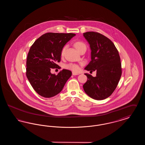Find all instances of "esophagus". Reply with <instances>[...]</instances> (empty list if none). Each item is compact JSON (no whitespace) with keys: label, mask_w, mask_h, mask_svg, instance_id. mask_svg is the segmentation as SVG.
<instances>
[{"label":"esophagus","mask_w":145,"mask_h":145,"mask_svg":"<svg viewBox=\"0 0 145 145\" xmlns=\"http://www.w3.org/2000/svg\"><path fill=\"white\" fill-rule=\"evenodd\" d=\"M78 74H79L78 73H76V72H72V75H73V76H76V75H78Z\"/></svg>","instance_id":"1"}]
</instances>
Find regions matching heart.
Segmentation results:
<instances>
[{
  "instance_id": "heart-1",
  "label": "heart",
  "mask_w": 145,
  "mask_h": 145,
  "mask_svg": "<svg viewBox=\"0 0 145 145\" xmlns=\"http://www.w3.org/2000/svg\"><path fill=\"white\" fill-rule=\"evenodd\" d=\"M74 46H75V47L76 48V49L78 50L79 49H80V48L83 47H85V46L86 47V45L84 43H83L82 42L78 41L76 42V43H74ZM66 48H67V45H65L62 47L61 51V56H63V55H64ZM65 68L67 69L73 71H74V72H77L79 70V66L76 64L72 63H70L69 64L66 65L65 66Z\"/></svg>"
}]
</instances>
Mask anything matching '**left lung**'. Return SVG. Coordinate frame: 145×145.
<instances>
[{
    "instance_id": "obj_1",
    "label": "left lung",
    "mask_w": 145,
    "mask_h": 145,
    "mask_svg": "<svg viewBox=\"0 0 145 145\" xmlns=\"http://www.w3.org/2000/svg\"><path fill=\"white\" fill-rule=\"evenodd\" d=\"M83 36L90 44L91 61L85 68L96 71V76L85 73L88 80L83 85L85 93L96 100H103L116 89L122 74L118 52L113 42L100 33L89 31Z\"/></svg>"
}]
</instances>
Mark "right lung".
Here are the masks:
<instances>
[{"mask_svg":"<svg viewBox=\"0 0 145 145\" xmlns=\"http://www.w3.org/2000/svg\"><path fill=\"white\" fill-rule=\"evenodd\" d=\"M72 33H48L42 35L31 46L27 59L26 75L35 91L45 98L59 93L72 76V72L62 69L57 75L50 70L56 69L61 60V51L74 36Z\"/></svg>","mask_w":145,"mask_h":145,"instance_id":"add662e5","label":"right lung"}]
</instances>
